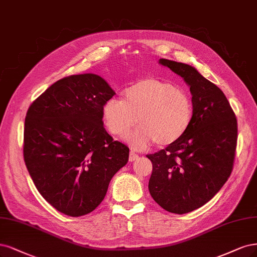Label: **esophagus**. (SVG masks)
I'll return each instance as SVG.
<instances>
[{
	"instance_id": "obj_1",
	"label": "esophagus",
	"mask_w": 257,
	"mask_h": 257,
	"mask_svg": "<svg viewBox=\"0 0 257 257\" xmlns=\"http://www.w3.org/2000/svg\"><path fill=\"white\" fill-rule=\"evenodd\" d=\"M139 158V156H138V154L137 153H135L134 151H132L130 152V157H128V159H130V162H134V161H136V159H138Z\"/></svg>"
}]
</instances>
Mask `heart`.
<instances>
[{
    "instance_id": "b5f03b06",
    "label": "heart",
    "mask_w": 257,
    "mask_h": 257,
    "mask_svg": "<svg viewBox=\"0 0 257 257\" xmlns=\"http://www.w3.org/2000/svg\"><path fill=\"white\" fill-rule=\"evenodd\" d=\"M193 118L191 96L182 88L156 77L133 84L123 101L112 98L102 107L103 123L109 134L124 138L138 122L140 126L128 136L133 148L143 150L174 145L187 133Z\"/></svg>"
}]
</instances>
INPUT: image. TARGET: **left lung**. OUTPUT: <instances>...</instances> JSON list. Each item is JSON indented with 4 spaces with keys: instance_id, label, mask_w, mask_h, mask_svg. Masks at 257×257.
I'll return each instance as SVG.
<instances>
[{
    "instance_id": "1",
    "label": "left lung",
    "mask_w": 257,
    "mask_h": 257,
    "mask_svg": "<svg viewBox=\"0 0 257 257\" xmlns=\"http://www.w3.org/2000/svg\"><path fill=\"white\" fill-rule=\"evenodd\" d=\"M159 64L190 87L193 118L178 143L147 155L153 166L149 190L159 206L182 215L213 199L231 175L237 120L222 90L196 68L165 58Z\"/></svg>"
}]
</instances>
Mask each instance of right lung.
<instances>
[{"mask_svg": "<svg viewBox=\"0 0 257 257\" xmlns=\"http://www.w3.org/2000/svg\"><path fill=\"white\" fill-rule=\"evenodd\" d=\"M113 95L99 75H71L50 86L26 112V168L41 196L67 216L98 207L128 161L130 149L103 126V104Z\"/></svg>", "mask_w": 257, "mask_h": 257, "instance_id": "add662e5", "label": "right lung"}]
</instances>
